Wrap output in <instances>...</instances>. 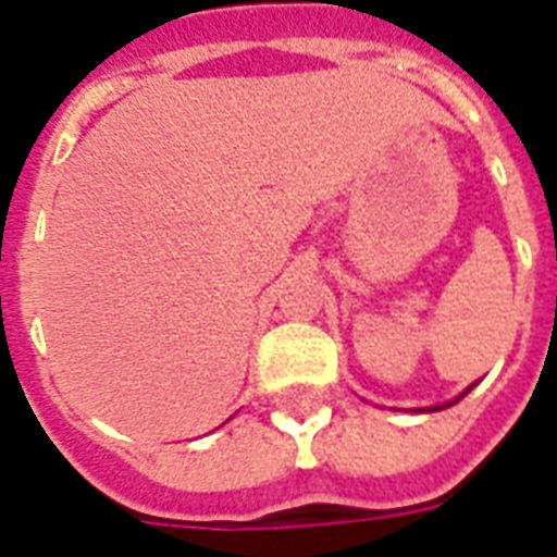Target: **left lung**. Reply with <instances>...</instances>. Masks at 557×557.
<instances>
[{"label":"left lung","mask_w":557,"mask_h":557,"mask_svg":"<svg viewBox=\"0 0 557 557\" xmlns=\"http://www.w3.org/2000/svg\"><path fill=\"white\" fill-rule=\"evenodd\" d=\"M450 405H454V401H450ZM445 407H448V405H445ZM433 410H442V407H433Z\"/></svg>","instance_id":"obj_1"}]
</instances>
